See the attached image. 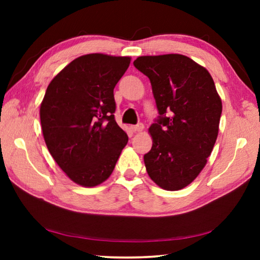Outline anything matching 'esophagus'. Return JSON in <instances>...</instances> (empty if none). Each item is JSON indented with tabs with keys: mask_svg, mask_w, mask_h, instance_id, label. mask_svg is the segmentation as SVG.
<instances>
[{
	"mask_svg": "<svg viewBox=\"0 0 260 260\" xmlns=\"http://www.w3.org/2000/svg\"><path fill=\"white\" fill-rule=\"evenodd\" d=\"M143 129H144V125L142 123H138L136 125L131 126V130H133L134 133H140V131H142Z\"/></svg>",
	"mask_w": 260,
	"mask_h": 260,
	"instance_id": "esophagus-1",
	"label": "esophagus"
}]
</instances>
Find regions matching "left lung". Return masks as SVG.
I'll return each instance as SVG.
<instances>
[{"mask_svg": "<svg viewBox=\"0 0 260 260\" xmlns=\"http://www.w3.org/2000/svg\"><path fill=\"white\" fill-rule=\"evenodd\" d=\"M134 66L147 76L158 110L144 155L150 179L166 190L193 182L218 137L222 104L211 74L188 56H140Z\"/></svg>", "mask_w": 260, "mask_h": 260, "instance_id": "obj_1", "label": "left lung"}]
</instances>
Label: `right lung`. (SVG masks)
<instances>
[{
	"instance_id": "1",
	"label": "right lung",
	"mask_w": 260,
	"mask_h": 260,
	"mask_svg": "<svg viewBox=\"0 0 260 260\" xmlns=\"http://www.w3.org/2000/svg\"><path fill=\"white\" fill-rule=\"evenodd\" d=\"M129 63V56H79L46 90L40 108L46 145L60 168L80 186L104 182L129 140L113 115V88Z\"/></svg>"
}]
</instances>
